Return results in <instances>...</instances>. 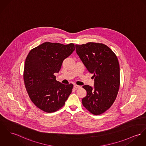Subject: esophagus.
<instances>
[{"mask_svg": "<svg viewBox=\"0 0 146 146\" xmlns=\"http://www.w3.org/2000/svg\"><path fill=\"white\" fill-rule=\"evenodd\" d=\"M74 88H75V89H78L80 88V86L77 85H74Z\"/></svg>", "mask_w": 146, "mask_h": 146, "instance_id": "obj_1", "label": "esophagus"}]
</instances>
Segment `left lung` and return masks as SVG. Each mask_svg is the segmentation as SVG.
<instances>
[{
    "mask_svg": "<svg viewBox=\"0 0 146 146\" xmlns=\"http://www.w3.org/2000/svg\"><path fill=\"white\" fill-rule=\"evenodd\" d=\"M76 53L93 74L94 88L84 85L87 92L82 103L90 113L100 115L114 103L119 91L120 68L118 58L106 45L95 42L76 44Z\"/></svg>",
    "mask_w": 146,
    "mask_h": 146,
    "instance_id": "1",
    "label": "left lung"
}]
</instances>
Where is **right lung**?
<instances>
[{
  "label": "right lung",
  "instance_id": "1",
  "mask_svg": "<svg viewBox=\"0 0 146 146\" xmlns=\"http://www.w3.org/2000/svg\"><path fill=\"white\" fill-rule=\"evenodd\" d=\"M75 50L74 43L44 42L32 49L27 56L23 79L32 103L46 113H53L65 104L74 85L56 80L63 61Z\"/></svg>",
  "mask_w": 146,
  "mask_h": 146
}]
</instances>
